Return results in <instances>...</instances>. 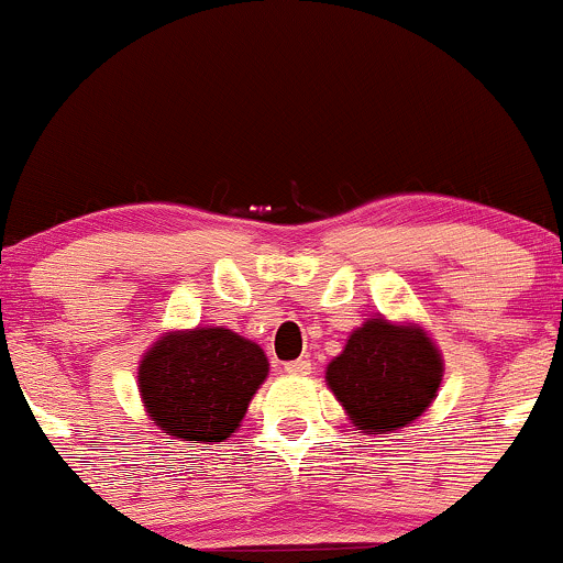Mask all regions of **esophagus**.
Wrapping results in <instances>:
<instances>
[{"label": "esophagus", "mask_w": 563, "mask_h": 563, "mask_svg": "<svg viewBox=\"0 0 563 563\" xmlns=\"http://www.w3.org/2000/svg\"><path fill=\"white\" fill-rule=\"evenodd\" d=\"M283 371H286L288 376H309V373H312V363H309V360H294V363H286Z\"/></svg>", "instance_id": "34e87169"}]
</instances>
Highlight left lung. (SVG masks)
<instances>
[{"label": "left lung", "mask_w": 563, "mask_h": 563, "mask_svg": "<svg viewBox=\"0 0 563 563\" xmlns=\"http://www.w3.org/2000/svg\"><path fill=\"white\" fill-rule=\"evenodd\" d=\"M444 360L418 322L367 318L349 333L344 352L325 367V384L357 434H391L429 410Z\"/></svg>", "instance_id": "left-lung-1"}]
</instances>
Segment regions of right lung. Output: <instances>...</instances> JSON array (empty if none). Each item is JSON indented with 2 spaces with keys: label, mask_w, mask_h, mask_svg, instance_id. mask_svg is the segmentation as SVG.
<instances>
[{
  "label": "right lung",
  "mask_w": 563,
  "mask_h": 563,
  "mask_svg": "<svg viewBox=\"0 0 563 563\" xmlns=\"http://www.w3.org/2000/svg\"><path fill=\"white\" fill-rule=\"evenodd\" d=\"M269 373L264 349L222 325L156 339L137 367L147 418L179 442L219 444L241 429Z\"/></svg>",
  "instance_id": "right-lung-1"
}]
</instances>
